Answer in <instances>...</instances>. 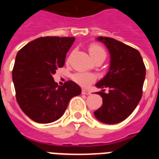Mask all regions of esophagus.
Segmentation results:
<instances>
[{"mask_svg": "<svg viewBox=\"0 0 159 159\" xmlns=\"http://www.w3.org/2000/svg\"><path fill=\"white\" fill-rule=\"evenodd\" d=\"M82 93H83V94H86V95H89V94H90V92L89 91V90L83 89V90H82Z\"/></svg>", "mask_w": 159, "mask_h": 159, "instance_id": "34e87169", "label": "esophagus"}]
</instances>
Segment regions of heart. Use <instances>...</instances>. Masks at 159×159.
<instances>
[{
  "instance_id": "b5f03b06",
  "label": "heart",
  "mask_w": 159,
  "mask_h": 159,
  "mask_svg": "<svg viewBox=\"0 0 159 159\" xmlns=\"http://www.w3.org/2000/svg\"><path fill=\"white\" fill-rule=\"evenodd\" d=\"M89 51L90 56L92 57V59L100 55L106 56L105 50L100 46L97 45V44L90 45ZM73 80L81 86L88 87L95 80V76H93V74H89V73H76L73 76Z\"/></svg>"
}]
</instances>
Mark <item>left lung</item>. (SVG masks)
Instances as JSON below:
<instances>
[{"label": "left lung", "mask_w": 159, "mask_h": 159, "mask_svg": "<svg viewBox=\"0 0 159 159\" xmlns=\"http://www.w3.org/2000/svg\"><path fill=\"white\" fill-rule=\"evenodd\" d=\"M110 53V66L96 83L103 105L93 114L100 122L115 124L125 120L136 108L142 96L146 67L138 50L110 37H97ZM109 89L105 93L104 88Z\"/></svg>", "instance_id": "obj_1"}]
</instances>
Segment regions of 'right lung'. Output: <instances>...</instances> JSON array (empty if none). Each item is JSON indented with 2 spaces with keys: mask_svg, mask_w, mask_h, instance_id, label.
Returning <instances> with one entry per match:
<instances>
[{
  "mask_svg": "<svg viewBox=\"0 0 159 159\" xmlns=\"http://www.w3.org/2000/svg\"><path fill=\"white\" fill-rule=\"evenodd\" d=\"M75 37L46 36L29 42L19 50L12 70L16 100L26 116L39 123L62 117L69 101L82 93L72 81L59 86L52 75L65 65Z\"/></svg>",
  "mask_w": 159,
  "mask_h": 159,
  "instance_id": "obj_1",
  "label": "right lung"
}]
</instances>
